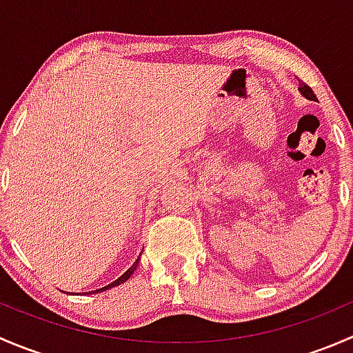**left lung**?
<instances>
[{"mask_svg":"<svg viewBox=\"0 0 353 353\" xmlns=\"http://www.w3.org/2000/svg\"><path fill=\"white\" fill-rule=\"evenodd\" d=\"M299 90H301V94L304 95L305 99H309V101H316V95H314V92L311 90V87H309V85H305V83H301V87H299Z\"/></svg>","mask_w":353,"mask_h":353,"instance_id":"left-lung-1","label":"left lung"}]
</instances>
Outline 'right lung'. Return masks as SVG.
<instances>
[{
	"label": "right lung",
	"instance_id": "right-lung-1",
	"mask_svg": "<svg viewBox=\"0 0 353 353\" xmlns=\"http://www.w3.org/2000/svg\"><path fill=\"white\" fill-rule=\"evenodd\" d=\"M138 261H140V258H138V259H137V261H134V263H133V266H131V268H130V270H128V272H124V273H123V275H121V276H119V279H117V280H114V282H112V283H109V285H105V287L99 288V290L85 292V294H97V292H102V290H108V288H112V287H117V285H121V283H123V282H126V280H128V279H130V276H131V275H133V273H134V270H137V266H138Z\"/></svg>",
	"mask_w": 353,
	"mask_h": 353
}]
</instances>
